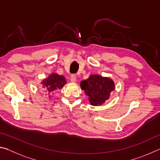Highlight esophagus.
<instances>
[{"mask_svg":"<svg viewBox=\"0 0 160 160\" xmlns=\"http://www.w3.org/2000/svg\"><path fill=\"white\" fill-rule=\"evenodd\" d=\"M70 82H72V83L75 82H76V80H77L76 76H75V75H72L71 76H70Z\"/></svg>","mask_w":160,"mask_h":160,"instance_id":"obj_1","label":"esophagus"}]
</instances>
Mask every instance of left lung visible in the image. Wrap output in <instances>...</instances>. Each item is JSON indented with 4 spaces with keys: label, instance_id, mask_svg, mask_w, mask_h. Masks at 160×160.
Here are the masks:
<instances>
[{
    "label": "left lung",
    "instance_id": "obj_1",
    "mask_svg": "<svg viewBox=\"0 0 160 160\" xmlns=\"http://www.w3.org/2000/svg\"><path fill=\"white\" fill-rule=\"evenodd\" d=\"M80 87L88 96L90 104L99 106L109 99L110 93L115 89V84L109 78L94 74L81 81Z\"/></svg>",
    "mask_w": 160,
    "mask_h": 160
}]
</instances>
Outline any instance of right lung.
Wrapping results in <instances>:
<instances>
[{
	"mask_svg": "<svg viewBox=\"0 0 160 160\" xmlns=\"http://www.w3.org/2000/svg\"><path fill=\"white\" fill-rule=\"evenodd\" d=\"M66 83L65 77L56 72H53L48 75L47 78H45L41 82L42 88L44 89L46 92H48V94L53 92V91L61 90ZM49 97H51V95H49Z\"/></svg>",
	"mask_w": 160,
	"mask_h": 160,
	"instance_id": "right-lung-1",
	"label": "right lung"
}]
</instances>
